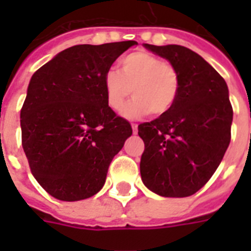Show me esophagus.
<instances>
[{
    "instance_id": "1",
    "label": "esophagus",
    "mask_w": 251,
    "mask_h": 251,
    "mask_svg": "<svg viewBox=\"0 0 251 251\" xmlns=\"http://www.w3.org/2000/svg\"><path fill=\"white\" fill-rule=\"evenodd\" d=\"M131 129H133L134 134H137L138 133V125H137V124H131Z\"/></svg>"
}]
</instances>
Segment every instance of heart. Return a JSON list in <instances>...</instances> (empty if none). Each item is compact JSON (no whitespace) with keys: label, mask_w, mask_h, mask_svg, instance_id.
I'll return each instance as SVG.
<instances>
[{"label":"heart","mask_w":251,"mask_h":251,"mask_svg":"<svg viewBox=\"0 0 251 251\" xmlns=\"http://www.w3.org/2000/svg\"><path fill=\"white\" fill-rule=\"evenodd\" d=\"M102 87L110 109L120 110L129 98L134 99L124 108L127 118L149 113L161 116L175 105L179 91L178 70L168 61L146 50L122 57L120 72L109 69L104 75Z\"/></svg>","instance_id":"b5f03b06"}]
</instances>
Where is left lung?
<instances>
[{"label":"left lung","mask_w":251,"mask_h":251,"mask_svg":"<svg viewBox=\"0 0 251 251\" xmlns=\"http://www.w3.org/2000/svg\"><path fill=\"white\" fill-rule=\"evenodd\" d=\"M143 45L178 70L179 91L169 112L138 126L145 142L142 181L161 197H190L212 177L229 146L233 109L228 86L191 49Z\"/></svg>","instance_id":"1"}]
</instances>
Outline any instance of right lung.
Returning a JSON list of instances; mask_svg holds the SVG:
<instances>
[{"instance_id": "obj_1", "label": "right lung", "mask_w": 251, "mask_h": 251, "mask_svg": "<svg viewBox=\"0 0 251 251\" xmlns=\"http://www.w3.org/2000/svg\"><path fill=\"white\" fill-rule=\"evenodd\" d=\"M137 41L74 45L32 75L21 110L22 146L33 177L65 202L104 186L110 161L133 134L106 102L102 79Z\"/></svg>"}]
</instances>
